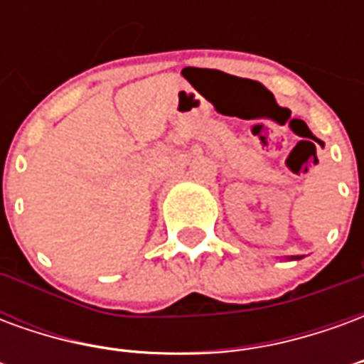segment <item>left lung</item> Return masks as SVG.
<instances>
[{"mask_svg":"<svg viewBox=\"0 0 364 364\" xmlns=\"http://www.w3.org/2000/svg\"><path fill=\"white\" fill-rule=\"evenodd\" d=\"M290 259H302V257H298V255H292V257H290Z\"/></svg>","mask_w":364,"mask_h":364,"instance_id":"1","label":"left lung"}]
</instances>
